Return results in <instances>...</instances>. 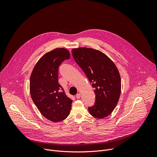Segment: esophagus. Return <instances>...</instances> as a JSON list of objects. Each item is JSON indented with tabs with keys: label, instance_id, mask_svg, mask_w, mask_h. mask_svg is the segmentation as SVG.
<instances>
[{
	"label": "esophagus",
	"instance_id": "34e87169",
	"mask_svg": "<svg viewBox=\"0 0 157 157\" xmlns=\"http://www.w3.org/2000/svg\"><path fill=\"white\" fill-rule=\"evenodd\" d=\"M76 98L77 99H79V98H81V94H80V93L77 94L76 95Z\"/></svg>",
	"mask_w": 157,
	"mask_h": 157
}]
</instances>
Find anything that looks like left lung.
Wrapping results in <instances>:
<instances>
[{
	"label": "left lung",
	"mask_w": 157,
	"mask_h": 157,
	"mask_svg": "<svg viewBox=\"0 0 157 157\" xmlns=\"http://www.w3.org/2000/svg\"><path fill=\"white\" fill-rule=\"evenodd\" d=\"M72 55L94 88L96 101L88 108L89 114L98 119L108 116L116 107L121 92L116 66L105 54L93 48L73 49Z\"/></svg>",
	"instance_id": "1"
}]
</instances>
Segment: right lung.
<instances>
[{
	"label": "right lung",
	"mask_w": 157,
	"mask_h": 157,
	"mask_svg": "<svg viewBox=\"0 0 157 157\" xmlns=\"http://www.w3.org/2000/svg\"><path fill=\"white\" fill-rule=\"evenodd\" d=\"M70 54L65 48H56L44 54L36 63L30 80L32 99L40 113L57 122L68 116L72 99L67 97L58 83V69Z\"/></svg>",
	"instance_id": "1"
}]
</instances>
